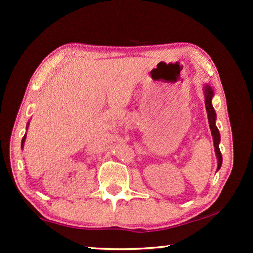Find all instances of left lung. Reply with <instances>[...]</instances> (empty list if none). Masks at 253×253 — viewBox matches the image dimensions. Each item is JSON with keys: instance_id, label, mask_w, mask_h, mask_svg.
I'll list each match as a JSON object with an SVG mask.
<instances>
[{"instance_id": "left-lung-1", "label": "left lung", "mask_w": 253, "mask_h": 253, "mask_svg": "<svg viewBox=\"0 0 253 253\" xmlns=\"http://www.w3.org/2000/svg\"><path fill=\"white\" fill-rule=\"evenodd\" d=\"M214 96V92L212 90V88L210 87L209 84L204 85V104H205V108H207V113H208V121H209V126L210 129H211L212 136H213V140H214V147H215V154L217 157V170L221 169L222 165V154L220 151L219 144H220V132L217 127L215 125V121H216V114L215 110H214L213 106H212V98Z\"/></svg>"}]
</instances>
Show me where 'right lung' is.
<instances>
[{
    "mask_svg": "<svg viewBox=\"0 0 253 253\" xmlns=\"http://www.w3.org/2000/svg\"><path fill=\"white\" fill-rule=\"evenodd\" d=\"M25 136H27V135H24V137L22 138V145H21V146H22V147H23V144H24V142H25Z\"/></svg>",
    "mask_w": 253,
    "mask_h": 253,
    "instance_id": "obj_1",
    "label": "right lung"
}]
</instances>
